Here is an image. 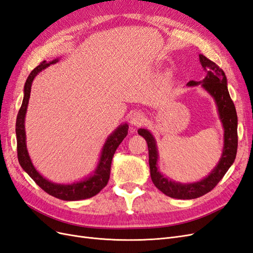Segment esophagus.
Wrapping results in <instances>:
<instances>
[{"label":"esophagus","instance_id":"obj_1","mask_svg":"<svg viewBox=\"0 0 253 253\" xmlns=\"http://www.w3.org/2000/svg\"><path fill=\"white\" fill-rule=\"evenodd\" d=\"M144 121H145V116L140 112H135L134 114L130 116V124H132V126H141Z\"/></svg>","mask_w":253,"mask_h":253}]
</instances>
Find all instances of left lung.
Returning <instances> with one entry per match:
<instances>
[{
  "label": "left lung",
  "instance_id": "8db88e82",
  "mask_svg": "<svg viewBox=\"0 0 253 253\" xmlns=\"http://www.w3.org/2000/svg\"><path fill=\"white\" fill-rule=\"evenodd\" d=\"M200 62L207 72L206 77L202 83L189 82L188 85H196L201 84L203 88L210 92L214 98L220 118L224 126V150L219 164L211 171V173L200 182L190 183V184H180L173 181L164 178L157 169V159L158 153L155 139L152 134L144 128L138 129L139 135H141L147 142L149 147V163L151 169V177L155 186L161 190L164 195L170 198L189 200L201 197L212 190L219 183L237 156L238 150V116L234 103L230 98L227 89V80L222 69L212 60L200 54Z\"/></svg>",
  "mask_w": 253,
  "mask_h": 253
}]
</instances>
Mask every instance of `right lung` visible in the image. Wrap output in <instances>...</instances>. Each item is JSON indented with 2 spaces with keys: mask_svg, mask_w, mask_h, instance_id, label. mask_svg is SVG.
<instances>
[{
  "mask_svg": "<svg viewBox=\"0 0 253 253\" xmlns=\"http://www.w3.org/2000/svg\"><path fill=\"white\" fill-rule=\"evenodd\" d=\"M58 59L52 60L50 63H47L43 60L38 67H36L29 74L27 81L25 84L24 89V99L22 106L20 108L19 114L16 117L15 124V133H16V150H17V159L21 164L22 169L28 173V175L33 179V181L47 194L53 196L57 199L65 200V201H76V200H84L91 198L95 195H97L99 191L108 184L110 179V171H111V164L113 156H114L117 147L123 142L124 139L127 135V126L124 125L120 126L114 133H113L104 144L102 154L100 157V161L98 164L97 169L95 170L94 175L83 182L74 183L71 185H60L52 183L45 178H42L40 173L34 169L29 158V155L26 149V134H25V115L27 111L28 101L30 97L31 84L39 72L43 69L50 66L51 64H55Z\"/></svg>",
  "mask_w": 253,
  "mask_h": 253,
  "instance_id": "right-lung-1",
  "label": "right lung"
}]
</instances>
